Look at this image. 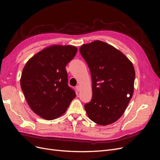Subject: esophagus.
Segmentation results:
<instances>
[{"mask_svg":"<svg viewBox=\"0 0 160 160\" xmlns=\"http://www.w3.org/2000/svg\"><path fill=\"white\" fill-rule=\"evenodd\" d=\"M80 89H81V88H80L79 85H77V86L76 87V89H77V91H80Z\"/></svg>","mask_w":160,"mask_h":160,"instance_id":"esophagus-1","label":"esophagus"}]
</instances>
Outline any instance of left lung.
<instances>
[{"instance_id":"obj_1","label":"left lung","mask_w":160,"mask_h":160,"mask_svg":"<svg viewBox=\"0 0 160 160\" xmlns=\"http://www.w3.org/2000/svg\"><path fill=\"white\" fill-rule=\"evenodd\" d=\"M79 51L92 80L93 95L84 106L86 113L99 125L113 123L132 98L135 76L132 62L120 51L101 41L83 45Z\"/></svg>"}]
</instances>
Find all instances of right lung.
I'll list each match as a JSON object with an SVG mask.
<instances>
[{
  "label": "right lung",
  "mask_w": 160,
  "mask_h": 160,
  "mask_svg": "<svg viewBox=\"0 0 160 160\" xmlns=\"http://www.w3.org/2000/svg\"><path fill=\"white\" fill-rule=\"evenodd\" d=\"M77 52L71 45H52L42 50L24 67L21 87L31 109L47 120L65 113L76 93L68 85L65 67Z\"/></svg>",
  "instance_id": "obj_1"
}]
</instances>
